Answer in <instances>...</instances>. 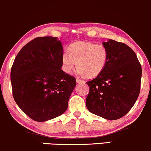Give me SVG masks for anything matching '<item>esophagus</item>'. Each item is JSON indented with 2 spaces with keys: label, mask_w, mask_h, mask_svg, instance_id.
I'll use <instances>...</instances> for the list:
<instances>
[{
  "label": "esophagus",
  "mask_w": 151,
  "mask_h": 151,
  "mask_svg": "<svg viewBox=\"0 0 151 151\" xmlns=\"http://www.w3.org/2000/svg\"><path fill=\"white\" fill-rule=\"evenodd\" d=\"M76 83H85V81L81 79V78H76Z\"/></svg>",
  "instance_id": "34e87169"
}]
</instances>
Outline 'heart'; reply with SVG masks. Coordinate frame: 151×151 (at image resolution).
<instances>
[{
    "mask_svg": "<svg viewBox=\"0 0 151 151\" xmlns=\"http://www.w3.org/2000/svg\"><path fill=\"white\" fill-rule=\"evenodd\" d=\"M109 59L107 48L103 44L77 42L63 52L61 65L65 73H71L77 64L78 73L94 77L105 68Z\"/></svg>",
    "mask_w": 151,
    "mask_h": 151,
    "instance_id": "obj_1",
    "label": "heart"
}]
</instances>
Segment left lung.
I'll return each instance as SVG.
<instances>
[{"mask_svg": "<svg viewBox=\"0 0 151 151\" xmlns=\"http://www.w3.org/2000/svg\"><path fill=\"white\" fill-rule=\"evenodd\" d=\"M103 44L109 59L103 72L87 82L90 92L86 106L95 115L118 120L130 111L138 98L142 67L136 54L127 44L113 40Z\"/></svg>", "mask_w": 151, "mask_h": 151, "instance_id": "obj_1", "label": "left lung"}]
</instances>
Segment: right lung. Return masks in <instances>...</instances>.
I'll list each match as a JSON object with an SVG mask.
<instances>
[{"label": "right lung", "mask_w": 151, "mask_h": 151, "mask_svg": "<svg viewBox=\"0 0 151 151\" xmlns=\"http://www.w3.org/2000/svg\"><path fill=\"white\" fill-rule=\"evenodd\" d=\"M63 47L54 37H36L15 58L11 70L13 97L24 113L37 122L66 111L76 78L61 70Z\"/></svg>", "instance_id": "right-lung-1"}]
</instances>
